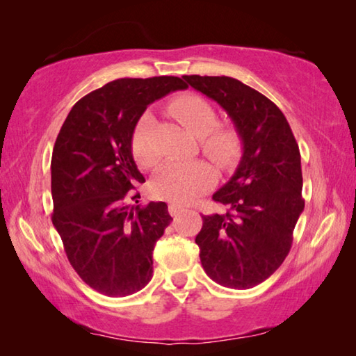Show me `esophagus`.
I'll return each instance as SVG.
<instances>
[{
    "label": "esophagus",
    "instance_id": "34e87169",
    "mask_svg": "<svg viewBox=\"0 0 356 356\" xmlns=\"http://www.w3.org/2000/svg\"><path fill=\"white\" fill-rule=\"evenodd\" d=\"M182 210H185V207L180 206V204H176V202H171L170 206H168V212L171 213V216H176L177 213L182 212Z\"/></svg>",
    "mask_w": 356,
    "mask_h": 356
}]
</instances>
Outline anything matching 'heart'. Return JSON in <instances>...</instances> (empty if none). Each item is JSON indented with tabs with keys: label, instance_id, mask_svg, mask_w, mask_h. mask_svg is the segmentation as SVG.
<instances>
[{
	"label": "heart",
	"instance_id": "1",
	"mask_svg": "<svg viewBox=\"0 0 356 356\" xmlns=\"http://www.w3.org/2000/svg\"><path fill=\"white\" fill-rule=\"evenodd\" d=\"M168 113L191 135L201 138L202 152L221 168L232 166L242 154V138L234 127H216L218 114L206 99L196 94L179 95L168 105ZM155 118L146 113L131 136V154L143 168H154L160 161V150L154 140ZM215 182L212 168L202 160L170 161L156 172L152 193L161 200L191 202Z\"/></svg>",
	"mask_w": 356,
	"mask_h": 356
}]
</instances>
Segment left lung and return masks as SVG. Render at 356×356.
I'll use <instances>...</instances> for the list:
<instances>
[{"label": "left lung", "instance_id": "8db88e82", "mask_svg": "<svg viewBox=\"0 0 356 356\" xmlns=\"http://www.w3.org/2000/svg\"><path fill=\"white\" fill-rule=\"evenodd\" d=\"M182 78L227 113L243 144L236 172L212 196L229 210L202 215L201 264L221 286L254 287L284 262L305 209L298 144L282 111L256 89L231 76Z\"/></svg>", "mask_w": 356, "mask_h": 356}]
</instances>
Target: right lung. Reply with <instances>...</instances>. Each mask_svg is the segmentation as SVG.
Listing matches in <instances>:
<instances>
[{"label": "right lung", "mask_w": 356, "mask_h": 356, "mask_svg": "<svg viewBox=\"0 0 356 356\" xmlns=\"http://www.w3.org/2000/svg\"><path fill=\"white\" fill-rule=\"evenodd\" d=\"M186 88L179 76L119 78L78 100L59 130L51 221L78 276L106 297H127L152 278V251L172 218L166 202L138 204L144 177L131 136L149 104Z\"/></svg>", "instance_id": "add662e5"}]
</instances>
